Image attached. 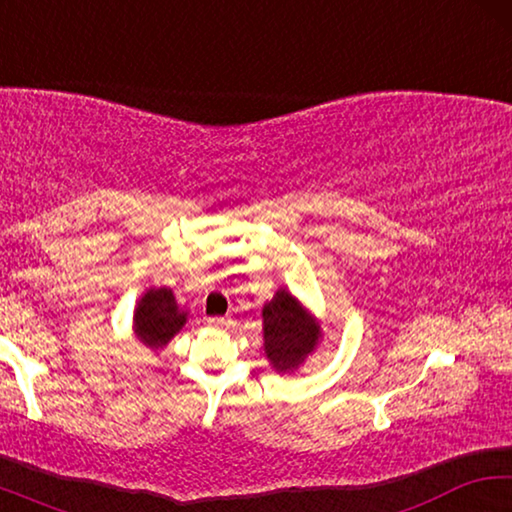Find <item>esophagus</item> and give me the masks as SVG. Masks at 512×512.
I'll return each mask as SVG.
<instances>
[{
	"instance_id": "esophagus-1",
	"label": "esophagus",
	"mask_w": 512,
	"mask_h": 512,
	"mask_svg": "<svg viewBox=\"0 0 512 512\" xmlns=\"http://www.w3.org/2000/svg\"><path fill=\"white\" fill-rule=\"evenodd\" d=\"M207 325L223 329V327H230V325H232V320H230L228 316H212V318H207Z\"/></svg>"
}]
</instances>
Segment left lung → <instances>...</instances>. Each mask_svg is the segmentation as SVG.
Segmentation results:
<instances>
[{"label": "left lung", "mask_w": 512, "mask_h": 512, "mask_svg": "<svg viewBox=\"0 0 512 512\" xmlns=\"http://www.w3.org/2000/svg\"><path fill=\"white\" fill-rule=\"evenodd\" d=\"M262 318L264 352L277 372L298 370L323 336L316 318L287 289H280L266 302Z\"/></svg>", "instance_id": "left-lung-1"}]
</instances>
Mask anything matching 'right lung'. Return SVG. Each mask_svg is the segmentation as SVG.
<instances>
[{
    "mask_svg": "<svg viewBox=\"0 0 512 512\" xmlns=\"http://www.w3.org/2000/svg\"><path fill=\"white\" fill-rule=\"evenodd\" d=\"M185 323L187 311L178 307L173 291L167 287L149 289L135 307V336L151 350L164 348Z\"/></svg>",
    "mask_w": 512,
    "mask_h": 512,
    "instance_id": "1",
    "label": "right lung"
}]
</instances>
